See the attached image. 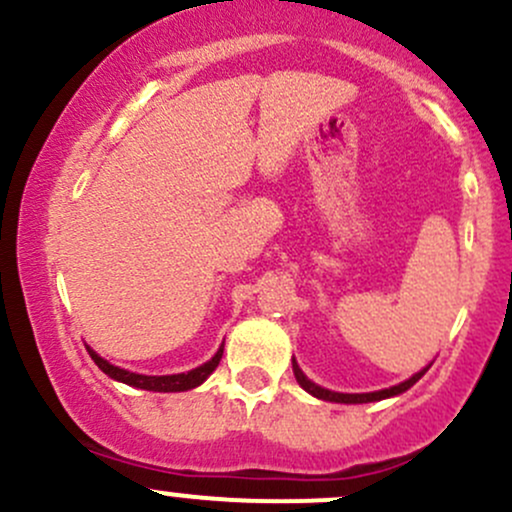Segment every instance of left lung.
Here are the masks:
<instances>
[{
	"label": "left lung",
	"instance_id": "left-lung-1",
	"mask_svg": "<svg viewBox=\"0 0 512 512\" xmlns=\"http://www.w3.org/2000/svg\"><path fill=\"white\" fill-rule=\"evenodd\" d=\"M425 372H428V367H425L423 372L413 374L411 379L403 381V384L391 386V389H384V391H374V393H335V391H328V389H320L318 384H313L311 379H306V374L301 372L299 364H296V359H294V376H296V381H299V384H301V389L311 393V396L323 398V401H333V403H369V401H381V398H389V396H398V393L411 389L415 381H418Z\"/></svg>",
	"mask_w": 512,
	"mask_h": 512
}]
</instances>
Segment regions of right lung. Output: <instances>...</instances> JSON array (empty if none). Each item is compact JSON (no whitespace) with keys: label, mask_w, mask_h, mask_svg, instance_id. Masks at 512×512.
<instances>
[{"label":"right lung","mask_w":512,"mask_h":512,"mask_svg":"<svg viewBox=\"0 0 512 512\" xmlns=\"http://www.w3.org/2000/svg\"><path fill=\"white\" fill-rule=\"evenodd\" d=\"M87 352H89V357L94 359V364H97L101 372L109 374L111 379L123 381V384H128V386H136V389L162 391V393H167V391H189V389H194V386L204 384V381L209 379V374L218 367V362H221V357H223V347H221V350H218L216 355L209 359V362L201 364V367H196V369H192V372H187V374L145 376V374H133V372H126V369L114 367V364H109V362H106V359H101L97 352L89 350V347H87Z\"/></svg>","instance_id":"right-lung-1"}]
</instances>
